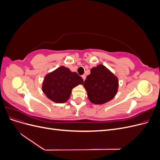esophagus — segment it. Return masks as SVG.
<instances>
[{
	"instance_id": "esophagus-1",
	"label": "esophagus",
	"mask_w": 160,
	"mask_h": 160,
	"mask_svg": "<svg viewBox=\"0 0 160 160\" xmlns=\"http://www.w3.org/2000/svg\"><path fill=\"white\" fill-rule=\"evenodd\" d=\"M81 77H82V78H83V81H85V78H86V76H85V75H82Z\"/></svg>"
}]
</instances>
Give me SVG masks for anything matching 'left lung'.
<instances>
[{
  "label": "left lung",
  "mask_w": 160,
  "mask_h": 160,
  "mask_svg": "<svg viewBox=\"0 0 160 160\" xmlns=\"http://www.w3.org/2000/svg\"><path fill=\"white\" fill-rule=\"evenodd\" d=\"M118 77L107 67L99 65L91 69L83 86L91 103L101 105L113 99L119 87Z\"/></svg>",
  "instance_id": "8db88e82"
}]
</instances>
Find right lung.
I'll return each instance as SVG.
<instances>
[{
  "label": "right lung",
  "mask_w": 160,
  "mask_h": 160,
  "mask_svg": "<svg viewBox=\"0 0 160 160\" xmlns=\"http://www.w3.org/2000/svg\"><path fill=\"white\" fill-rule=\"evenodd\" d=\"M83 83V79L76 72H71L64 66L46 75L42 90L47 98L53 102L62 103L68 101L72 89Z\"/></svg>",
  "instance_id": "right-lung-1"
}]
</instances>
